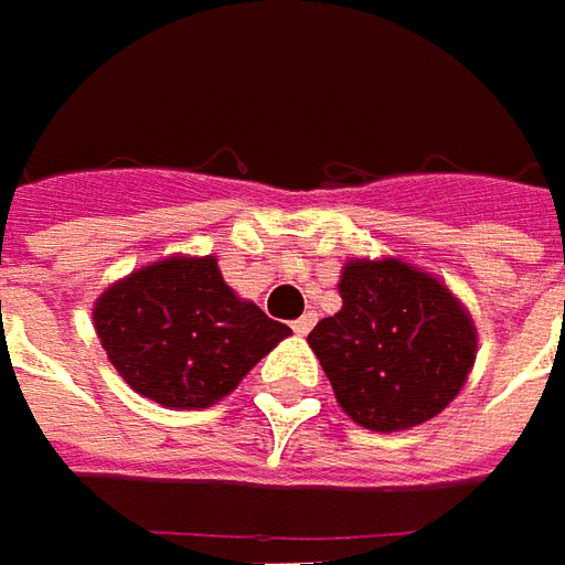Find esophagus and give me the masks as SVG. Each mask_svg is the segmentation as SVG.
<instances>
[{"mask_svg":"<svg viewBox=\"0 0 565 565\" xmlns=\"http://www.w3.org/2000/svg\"><path fill=\"white\" fill-rule=\"evenodd\" d=\"M313 323H317V313H313V310H308L305 317H298V320L291 323V329H295L298 335H308L310 329H313Z\"/></svg>","mask_w":565,"mask_h":565,"instance_id":"esophagus-1","label":"esophagus"}]
</instances>
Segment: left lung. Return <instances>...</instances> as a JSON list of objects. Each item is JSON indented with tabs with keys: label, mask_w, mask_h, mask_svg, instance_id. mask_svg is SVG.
<instances>
[{
	"label": "left lung",
	"mask_w": 565,
	"mask_h": 565,
	"mask_svg": "<svg viewBox=\"0 0 565 565\" xmlns=\"http://www.w3.org/2000/svg\"><path fill=\"white\" fill-rule=\"evenodd\" d=\"M342 310L308 335L342 411L363 429L397 433L441 414L476 361V329L438 279L401 264L351 260Z\"/></svg>",
	"instance_id": "left-lung-1"
}]
</instances>
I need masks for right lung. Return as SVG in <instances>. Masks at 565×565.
Returning a JSON list of instances; mask_svg holds the SVG:
<instances>
[{
  "instance_id": "add662e5",
  "label": "right lung",
  "mask_w": 565,
  "mask_h": 565,
  "mask_svg": "<svg viewBox=\"0 0 565 565\" xmlns=\"http://www.w3.org/2000/svg\"><path fill=\"white\" fill-rule=\"evenodd\" d=\"M93 320L124 382L180 411L230 395L291 332L236 298L214 257H170L136 270L98 298Z\"/></svg>"
}]
</instances>
